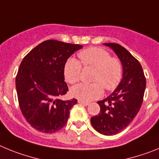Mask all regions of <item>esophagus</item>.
Masks as SVG:
<instances>
[{"label":"esophagus","instance_id":"1","mask_svg":"<svg viewBox=\"0 0 159 159\" xmlns=\"http://www.w3.org/2000/svg\"><path fill=\"white\" fill-rule=\"evenodd\" d=\"M78 102H79V103H80V104L85 105V106H88V105H89V103H90L89 102H85V101L80 100V99H79Z\"/></svg>","mask_w":159,"mask_h":159}]
</instances>
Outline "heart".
<instances>
[{
  "label": "heart",
  "instance_id": "1",
  "mask_svg": "<svg viewBox=\"0 0 159 159\" xmlns=\"http://www.w3.org/2000/svg\"><path fill=\"white\" fill-rule=\"evenodd\" d=\"M80 62L85 67L95 69L92 84H80L71 90L72 96L83 101L97 99L102 95L103 88L112 91L119 85L123 75V66L119 59L111 57L110 53L101 48H90L79 53ZM82 66L75 59H69L64 65L66 81L73 84L80 77Z\"/></svg>",
  "mask_w": 159,
  "mask_h": 159
}]
</instances>
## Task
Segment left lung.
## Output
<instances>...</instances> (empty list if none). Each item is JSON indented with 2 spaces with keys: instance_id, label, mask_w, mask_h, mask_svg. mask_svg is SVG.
<instances>
[{
  "instance_id": "obj_1",
  "label": "left lung",
  "mask_w": 159,
  "mask_h": 159,
  "mask_svg": "<svg viewBox=\"0 0 159 159\" xmlns=\"http://www.w3.org/2000/svg\"><path fill=\"white\" fill-rule=\"evenodd\" d=\"M111 48L123 66V78L106 99L98 101L100 111L91 118L95 130L104 135L121 132L133 121L143 103L146 78L140 63L118 43H103Z\"/></svg>"
}]
</instances>
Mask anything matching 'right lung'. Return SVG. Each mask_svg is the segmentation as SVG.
I'll return each mask as SVG.
<instances>
[{
  "label": "right lung",
  "mask_w": 159,
  "mask_h": 159,
  "mask_svg": "<svg viewBox=\"0 0 159 159\" xmlns=\"http://www.w3.org/2000/svg\"><path fill=\"white\" fill-rule=\"evenodd\" d=\"M82 45L49 40L42 42L23 59L16 77L22 115L36 130L55 133L66 125L77 99H60L68 91L64 69L67 59Z\"/></svg>",
  "instance_id": "obj_1"
}]
</instances>
